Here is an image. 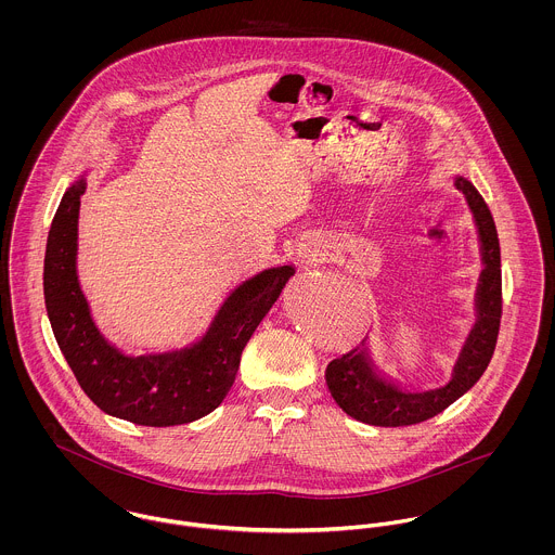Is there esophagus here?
<instances>
[{
    "mask_svg": "<svg viewBox=\"0 0 555 555\" xmlns=\"http://www.w3.org/2000/svg\"><path fill=\"white\" fill-rule=\"evenodd\" d=\"M297 254H299V258L304 262H317V260H320V256H322V251H320L317 243H301Z\"/></svg>",
    "mask_w": 555,
    "mask_h": 555,
    "instance_id": "1",
    "label": "esophagus"
}]
</instances>
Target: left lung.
<instances>
[{
	"instance_id": "1",
	"label": "left lung",
	"mask_w": 555,
	"mask_h": 555,
	"mask_svg": "<svg viewBox=\"0 0 555 555\" xmlns=\"http://www.w3.org/2000/svg\"><path fill=\"white\" fill-rule=\"evenodd\" d=\"M453 185L464 194L475 220L482 269L475 291V324L462 344L447 385L434 389H405L374 361L367 339L326 365L324 380L337 405L352 418L378 427H405L427 421L470 391L487 370L502 317L500 243L489 207L473 181L453 175Z\"/></svg>"
}]
</instances>
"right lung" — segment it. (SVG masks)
Wrapping results in <instances>:
<instances>
[{"label":"right lung","mask_w":555,"mask_h":555,"mask_svg":"<svg viewBox=\"0 0 555 555\" xmlns=\"http://www.w3.org/2000/svg\"><path fill=\"white\" fill-rule=\"evenodd\" d=\"M87 172L66 190L47 238L44 304L60 350L80 389L111 416L147 427L203 418L231 391L245 344L280 299L295 267H267L243 280L192 344L145 354L126 352L100 331L80 288L79 211Z\"/></svg>","instance_id":"obj_1"}]
</instances>
